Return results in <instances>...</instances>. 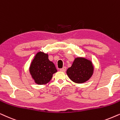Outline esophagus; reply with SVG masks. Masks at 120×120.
<instances>
[{"instance_id": "1", "label": "esophagus", "mask_w": 120, "mask_h": 120, "mask_svg": "<svg viewBox=\"0 0 120 120\" xmlns=\"http://www.w3.org/2000/svg\"><path fill=\"white\" fill-rule=\"evenodd\" d=\"M60 71H62V72H65V71H66V67H64L63 68H61V69H60Z\"/></svg>"}]
</instances>
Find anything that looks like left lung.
I'll use <instances>...</instances> for the list:
<instances>
[{
    "label": "left lung",
    "instance_id": "1",
    "mask_svg": "<svg viewBox=\"0 0 120 120\" xmlns=\"http://www.w3.org/2000/svg\"><path fill=\"white\" fill-rule=\"evenodd\" d=\"M91 62L82 57L76 58L72 66L67 70L69 78L76 83L81 84L87 81L93 74Z\"/></svg>",
    "mask_w": 120,
    "mask_h": 120
}]
</instances>
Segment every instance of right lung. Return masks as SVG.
Wrapping results in <instances>:
<instances>
[{
  "label": "right lung",
  "instance_id": "obj_1",
  "mask_svg": "<svg viewBox=\"0 0 120 120\" xmlns=\"http://www.w3.org/2000/svg\"><path fill=\"white\" fill-rule=\"evenodd\" d=\"M57 72L55 65L49 61L48 55L42 52L36 54L30 67V72L36 84L42 85L48 83Z\"/></svg>",
  "mask_w": 120,
  "mask_h": 120
}]
</instances>
